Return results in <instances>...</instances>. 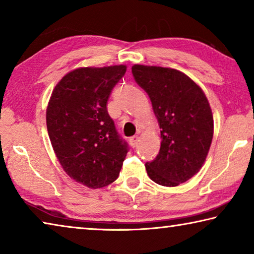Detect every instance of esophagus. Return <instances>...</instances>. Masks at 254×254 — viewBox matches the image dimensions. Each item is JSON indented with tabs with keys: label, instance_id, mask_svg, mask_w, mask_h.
<instances>
[{
	"label": "esophagus",
	"instance_id": "esophagus-1",
	"mask_svg": "<svg viewBox=\"0 0 254 254\" xmlns=\"http://www.w3.org/2000/svg\"><path fill=\"white\" fill-rule=\"evenodd\" d=\"M128 141H130L131 147H132V148H135L137 142H139V136H137V135H133V136L130 137V139H128Z\"/></svg>",
	"mask_w": 254,
	"mask_h": 254
}]
</instances>
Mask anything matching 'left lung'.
<instances>
[{"mask_svg": "<svg viewBox=\"0 0 254 254\" xmlns=\"http://www.w3.org/2000/svg\"><path fill=\"white\" fill-rule=\"evenodd\" d=\"M132 74L149 95L161 128L158 156L145 162L148 176L161 186H178L198 173L207 157L214 128L207 98L177 69L134 65Z\"/></svg>", "mask_w": 254, "mask_h": 254, "instance_id": "left-lung-1", "label": "left lung"}]
</instances>
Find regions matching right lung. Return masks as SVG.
<instances>
[{"label":"right lung","instance_id":"right-lung-1","mask_svg":"<svg viewBox=\"0 0 254 254\" xmlns=\"http://www.w3.org/2000/svg\"><path fill=\"white\" fill-rule=\"evenodd\" d=\"M127 66L78 68L56 85L47 107L54 151L70 178L89 188L117 180L128 145L107 112L114 86Z\"/></svg>","mask_w":254,"mask_h":254}]
</instances>
